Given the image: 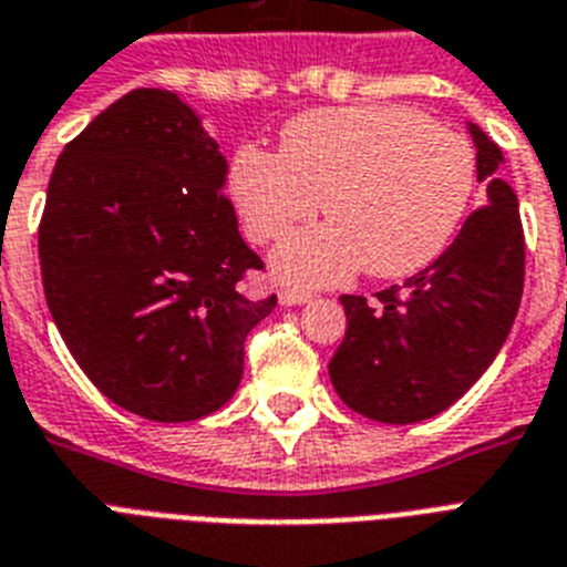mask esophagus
I'll use <instances>...</instances> for the list:
<instances>
[{
  "instance_id": "obj_1",
  "label": "esophagus",
  "mask_w": 567,
  "mask_h": 567,
  "mask_svg": "<svg viewBox=\"0 0 567 567\" xmlns=\"http://www.w3.org/2000/svg\"><path fill=\"white\" fill-rule=\"evenodd\" d=\"M308 299H311V293L299 291V288H285V291L279 293V302H282V306H302Z\"/></svg>"
}]
</instances>
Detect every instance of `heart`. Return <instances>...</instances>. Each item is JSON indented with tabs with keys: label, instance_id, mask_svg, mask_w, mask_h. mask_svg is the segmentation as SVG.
I'll use <instances>...</instances> for the list:
<instances>
[{
	"label": "heart",
	"instance_id": "b5f03b06",
	"mask_svg": "<svg viewBox=\"0 0 567 567\" xmlns=\"http://www.w3.org/2000/svg\"><path fill=\"white\" fill-rule=\"evenodd\" d=\"M229 188L259 244L311 218L320 200L331 224L274 252L288 282L331 285L361 268L399 279L454 238L475 192V154L457 131L411 107L311 110L285 124L279 154L241 145Z\"/></svg>",
	"mask_w": 567,
	"mask_h": 567
}]
</instances>
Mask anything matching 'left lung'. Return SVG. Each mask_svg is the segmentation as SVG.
<instances>
[{
	"instance_id": "1",
	"label": "left lung",
	"mask_w": 567,
	"mask_h": 567,
	"mask_svg": "<svg viewBox=\"0 0 567 567\" xmlns=\"http://www.w3.org/2000/svg\"><path fill=\"white\" fill-rule=\"evenodd\" d=\"M477 179L486 206L449 250L404 285L340 297L347 334L329 361L331 384L355 413L388 425L422 422L457 402L504 347L524 291L518 197L498 177L504 154L477 124Z\"/></svg>"
}]
</instances>
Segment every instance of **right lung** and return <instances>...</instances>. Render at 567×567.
<instances>
[{
	"mask_svg": "<svg viewBox=\"0 0 567 567\" xmlns=\"http://www.w3.org/2000/svg\"><path fill=\"white\" fill-rule=\"evenodd\" d=\"M227 159L168 90H133L69 142L45 195L40 270L60 338L124 411L192 422L227 404L244 340L276 308L224 195Z\"/></svg>",
	"mask_w": 567,
	"mask_h": 567,
	"instance_id": "obj_1",
	"label": "right lung"
}]
</instances>
